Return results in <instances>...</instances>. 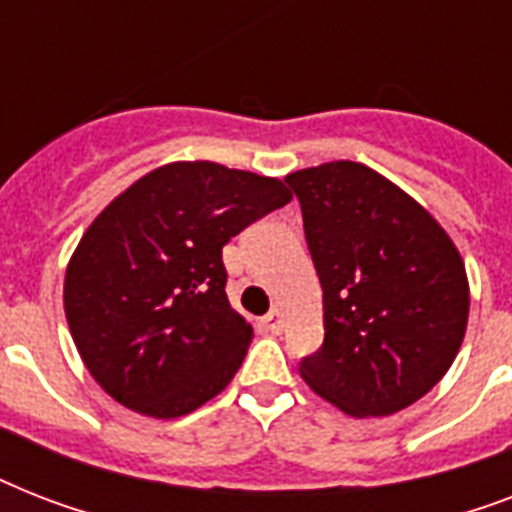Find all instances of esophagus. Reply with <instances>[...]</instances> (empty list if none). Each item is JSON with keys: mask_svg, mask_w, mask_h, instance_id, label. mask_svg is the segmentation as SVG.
<instances>
[{"mask_svg": "<svg viewBox=\"0 0 512 512\" xmlns=\"http://www.w3.org/2000/svg\"><path fill=\"white\" fill-rule=\"evenodd\" d=\"M263 324H265V329H271L273 335H279L281 327H284V321H281V311H279V308H273L271 313H265Z\"/></svg>", "mask_w": 512, "mask_h": 512, "instance_id": "34e87169", "label": "esophagus"}]
</instances>
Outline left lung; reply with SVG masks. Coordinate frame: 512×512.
Wrapping results in <instances>:
<instances>
[{"label": "left lung", "mask_w": 512, "mask_h": 512, "mask_svg": "<svg viewBox=\"0 0 512 512\" xmlns=\"http://www.w3.org/2000/svg\"><path fill=\"white\" fill-rule=\"evenodd\" d=\"M324 289V342L300 358L319 396L353 417L422 398L468 327V276L446 231L398 185L356 162L292 172Z\"/></svg>", "instance_id": "1"}]
</instances>
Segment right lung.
<instances>
[{"instance_id": "add662e5", "label": "right lung", "mask_w": 512, "mask_h": 512, "mask_svg": "<svg viewBox=\"0 0 512 512\" xmlns=\"http://www.w3.org/2000/svg\"><path fill=\"white\" fill-rule=\"evenodd\" d=\"M289 199L276 177L175 162L95 217L68 263L63 303L79 356L108 396L172 420L233 380L252 327L225 295L223 247Z\"/></svg>"}]
</instances>
